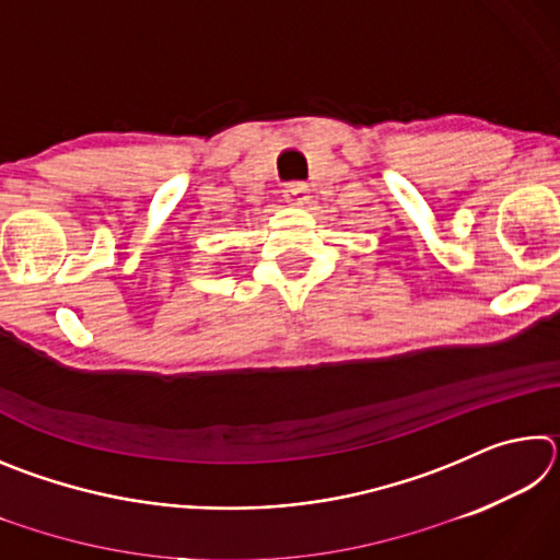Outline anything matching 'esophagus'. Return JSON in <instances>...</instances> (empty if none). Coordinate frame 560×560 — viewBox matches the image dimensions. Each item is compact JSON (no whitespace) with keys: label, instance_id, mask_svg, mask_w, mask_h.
Here are the masks:
<instances>
[{"label":"esophagus","instance_id":"34e87169","mask_svg":"<svg viewBox=\"0 0 560 560\" xmlns=\"http://www.w3.org/2000/svg\"><path fill=\"white\" fill-rule=\"evenodd\" d=\"M283 200H287L289 205H296V207H301L303 202L308 200L306 187L299 185V183H291V185H287V187H283Z\"/></svg>","mask_w":560,"mask_h":560}]
</instances>
